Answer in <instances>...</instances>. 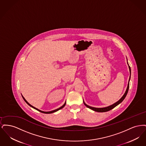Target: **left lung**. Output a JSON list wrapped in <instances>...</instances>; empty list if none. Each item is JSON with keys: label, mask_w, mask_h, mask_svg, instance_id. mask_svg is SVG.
Instances as JSON below:
<instances>
[{"label": "left lung", "mask_w": 146, "mask_h": 146, "mask_svg": "<svg viewBox=\"0 0 146 146\" xmlns=\"http://www.w3.org/2000/svg\"><path fill=\"white\" fill-rule=\"evenodd\" d=\"M128 64V63H127ZM129 65V64H128ZM129 70H130V74H131V68H130V67L129 66ZM130 78H129V81H130ZM129 83L127 85V89H126V90L125 91V94L124 95H123V96L121 97L118 102H117L116 103L114 104H112L110 106H108V107H104V108H95V107H90L88 105H87L86 104H85V103L84 102V104H85V106L86 107H87L88 108H90L91 110L94 111H98V112H106V111H109L110 110H111L112 109H113L114 107H115L117 106H118V104H120L125 98L127 92H128V90H129Z\"/></svg>", "instance_id": "8db88e82"}]
</instances>
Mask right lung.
<instances>
[{
	"label": "right lung",
	"instance_id": "obj_1",
	"mask_svg": "<svg viewBox=\"0 0 146 146\" xmlns=\"http://www.w3.org/2000/svg\"><path fill=\"white\" fill-rule=\"evenodd\" d=\"M23 100H25V101L27 104L29 106H31V107H32V108H35V110H37V111H40V112H41V113H45V114H50V113H54V112H55V111H58V110H61V109H62V108H63L64 107V106L66 105V102H65V104L63 105L62 107H61L60 108H58V109H57V110H54V111H40V110H38V109H37V108H35V107H33V106H32V105H31V104H29V103H28V102L25 100V98H24V97H23Z\"/></svg>",
	"mask_w": 146,
	"mask_h": 146
}]
</instances>
